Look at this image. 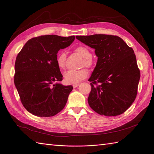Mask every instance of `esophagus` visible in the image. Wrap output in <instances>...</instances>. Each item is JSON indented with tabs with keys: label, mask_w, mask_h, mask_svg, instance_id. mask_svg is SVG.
<instances>
[{
	"label": "esophagus",
	"mask_w": 154,
	"mask_h": 154,
	"mask_svg": "<svg viewBox=\"0 0 154 154\" xmlns=\"http://www.w3.org/2000/svg\"><path fill=\"white\" fill-rule=\"evenodd\" d=\"M79 85H80V84H79V83H76V84H73L72 86H73L74 88H76V87H77Z\"/></svg>",
	"instance_id": "34e87169"
}]
</instances>
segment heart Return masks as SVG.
I'll return each instance as SVG.
<instances>
[{"label":"heart","mask_w":154,"mask_h":154,"mask_svg":"<svg viewBox=\"0 0 154 154\" xmlns=\"http://www.w3.org/2000/svg\"><path fill=\"white\" fill-rule=\"evenodd\" d=\"M76 52L83 58V65L87 67H91L92 66L93 62L92 60V54L91 51L85 47H78L76 49ZM66 54L64 53H61L57 59V66L60 69H64L66 67ZM88 72L87 70L82 69L78 71H66L63 74L64 80L67 84H76L82 80H84L87 78Z\"/></svg>","instance_id":"heart-1"}]
</instances>
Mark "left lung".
Returning <instances> with one entry per match:
<instances>
[{
	"instance_id": "left-lung-1",
	"label": "left lung",
	"mask_w": 154,
	"mask_h": 154,
	"mask_svg": "<svg viewBox=\"0 0 154 154\" xmlns=\"http://www.w3.org/2000/svg\"><path fill=\"white\" fill-rule=\"evenodd\" d=\"M76 38L94 49L97 57L96 66L88 79L91 82L88 105L100 115L123 114L136 99L140 79L134 50L122 38L114 35H93ZM98 82L100 85L97 86Z\"/></svg>"
}]
</instances>
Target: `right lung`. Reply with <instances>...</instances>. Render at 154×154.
Wrapping results in <instances>:
<instances>
[{
	"mask_svg": "<svg viewBox=\"0 0 154 154\" xmlns=\"http://www.w3.org/2000/svg\"><path fill=\"white\" fill-rule=\"evenodd\" d=\"M74 39V36H40L27 41L18 54L14 83L23 106L31 114L51 117L66 106L73 87L60 83L63 76L57 66V53Z\"/></svg>",
	"mask_w": 154,
	"mask_h": 154,
	"instance_id": "add662e5",
	"label": "right lung"
}]
</instances>
